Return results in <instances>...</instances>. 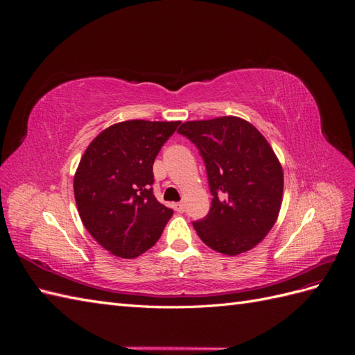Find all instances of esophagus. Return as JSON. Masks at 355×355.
<instances>
[{"instance_id": "esophagus-1", "label": "esophagus", "mask_w": 355, "mask_h": 355, "mask_svg": "<svg viewBox=\"0 0 355 355\" xmlns=\"http://www.w3.org/2000/svg\"><path fill=\"white\" fill-rule=\"evenodd\" d=\"M173 209H175L176 211H179V213H184V211H185V202H184V201L175 202V204H173Z\"/></svg>"}]
</instances>
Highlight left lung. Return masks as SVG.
Listing matches in <instances>:
<instances>
[{
	"instance_id": "left-lung-1",
	"label": "left lung",
	"mask_w": 355,
	"mask_h": 355,
	"mask_svg": "<svg viewBox=\"0 0 355 355\" xmlns=\"http://www.w3.org/2000/svg\"><path fill=\"white\" fill-rule=\"evenodd\" d=\"M180 135L204 159L211 207L194 230L204 244L235 256L253 249L271 231L283 201V167L263 135L243 118L227 115L187 121Z\"/></svg>"
}]
</instances>
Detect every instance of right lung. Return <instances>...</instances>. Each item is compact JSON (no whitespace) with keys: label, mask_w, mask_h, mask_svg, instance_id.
Masks as SVG:
<instances>
[{"label":"right lung","mask_w":355,"mask_h":355,"mask_svg":"<svg viewBox=\"0 0 355 355\" xmlns=\"http://www.w3.org/2000/svg\"><path fill=\"white\" fill-rule=\"evenodd\" d=\"M180 121L128 120L85 149L73 196L85 230L111 254L133 259L158 241L173 210L153 194V164Z\"/></svg>","instance_id":"add662e5"}]
</instances>
